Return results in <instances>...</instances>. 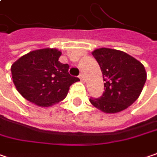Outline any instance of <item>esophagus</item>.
Instances as JSON below:
<instances>
[{"label":"esophagus","instance_id":"34e87169","mask_svg":"<svg viewBox=\"0 0 157 157\" xmlns=\"http://www.w3.org/2000/svg\"><path fill=\"white\" fill-rule=\"evenodd\" d=\"M79 78H80L81 82L85 83V77H84V75H83V74L79 75Z\"/></svg>","mask_w":157,"mask_h":157}]
</instances>
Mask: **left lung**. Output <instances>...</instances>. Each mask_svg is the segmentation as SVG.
I'll list each match as a JSON object with an SVG mask.
<instances>
[{
    "label": "left lung",
    "mask_w": 157,
    "mask_h": 157,
    "mask_svg": "<svg viewBox=\"0 0 157 157\" xmlns=\"http://www.w3.org/2000/svg\"><path fill=\"white\" fill-rule=\"evenodd\" d=\"M92 55L102 72L104 93L90 102L104 113H117L127 109L140 96L147 79L143 64L125 52L101 48Z\"/></svg>",
    "instance_id": "left-lung-1"
}]
</instances>
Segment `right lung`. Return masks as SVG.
Masks as SVG:
<instances>
[{"label": "right lung", "mask_w": 157, "mask_h": 157, "mask_svg": "<svg viewBox=\"0 0 157 157\" xmlns=\"http://www.w3.org/2000/svg\"><path fill=\"white\" fill-rule=\"evenodd\" d=\"M61 55L56 48L38 49L12 64L13 83L24 98L49 107L66 97L70 86L79 78L69 74V64L58 61Z\"/></svg>", "instance_id": "obj_1"}]
</instances>
